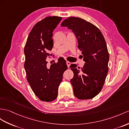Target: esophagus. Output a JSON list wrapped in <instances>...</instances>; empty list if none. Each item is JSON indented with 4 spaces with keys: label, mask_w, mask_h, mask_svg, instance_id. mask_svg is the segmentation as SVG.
Here are the masks:
<instances>
[{
    "label": "esophagus",
    "mask_w": 129,
    "mask_h": 129,
    "mask_svg": "<svg viewBox=\"0 0 129 129\" xmlns=\"http://www.w3.org/2000/svg\"><path fill=\"white\" fill-rule=\"evenodd\" d=\"M66 64H67V65L68 67H70V65H71V62H69V61H67V62H66Z\"/></svg>",
    "instance_id": "esophagus-1"
}]
</instances>
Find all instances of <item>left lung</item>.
Masks as SVG:
<instances>
[{
    "mask_svg": "<svg viewBox=\"0 0 129 129\" xmlns=\"http://www.w3.org/2000/svg\"><path fill=\"white\" fill-rule=\"evenodd\" d=\"M61 26L73 31L85 62L81 70L75 64L70 66L74 95L80 100L92 99L101 91L108 72L109 56L104 37L95 25L81 18L68 17Z\"/></svg>",
    "mask_w": 129,
    "mask_h": 129,
    "instance_id": "8db88e82",
    "label": "left lung"
}]
</instances>
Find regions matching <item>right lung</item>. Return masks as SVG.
I'll list each match as a JSON object with an SVG mask.
<instances>
[{
    "label": "right lung",
    "mask_w": 129,
    "mask_h": 129,
    "mask_svg": "<svg viewBox=\"0 0 129 129\" xmlns=\"http://www.w3.org/2000/svg\"><path fill=\"white\" fill-rule=\"evenodd\" d=\"M61 17L49 16L37 23L31 30L24 46V67L27 79L33 92L43 101L51 102L57 97L63 74L67 70L66 61L58 59L47 67L46 57L53 47L52 32Z\"/></svg>",
    "instance_id": "right-lung-1"
}]
</instances>
